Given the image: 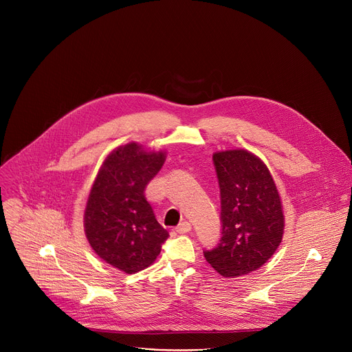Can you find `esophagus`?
Segmentation results:
<instances>
[{
	"label": "esophagus",
	"mask_w": 352,
	"mask_h": 352,
	"mask_svg": "<svg viewBox=\"0 0 352 352\" xmlns=\"http://www.w3.org/2000/svg\"><path fill=\"white\" fill-rule=\"evenodd\" d=\"M190 230H192V226H190L189 221H182V223H179V226L177 227V232H179V234H186V232H189Z\"/></svg>",
	"instance_id": "obj_1"
}]
</instances>
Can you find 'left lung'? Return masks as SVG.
<instances>
[{"label": "left lung", "mask_w": 352, "mask_h": 352, "mask_svg": "<svg viewBox=\"0 0 352 352\" xmlns=\"http://www.w3.org/2000/svg\"><path fill=\"white\" fill-rule=\"evenodd\" d=\"M220 185L223 236L205 250L206 262L223 277H238L262 267L284 235L281 197L267 166L245 148L213 155Z\"/></svg>", "instance_id": "obj_1"}]
</instances>
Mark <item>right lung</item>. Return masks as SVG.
I'll return each instance as SVG.
<instances>
[{"label":"right lung","mask_w":352,"mask_h":352,"mask_svg":"<svg viewBox=\"0 0 352 352\" xmlns=\"http://www.w3.org/2000/svg\"><path fill=\"white\" fill-rule=\"evenodd\" d=\"M164 162V150L129 142L104 159L90 188L83 214L86 238L100 259L126 274L152 265L170 236L144 197L146 185Z\"/></svg>","instance_id":"1"}]
</instances>
